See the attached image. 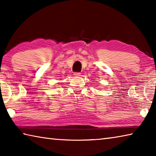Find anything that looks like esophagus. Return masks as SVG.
I'll return each mask as SVG.
<instances>
[{"mask_svg":"<svg viewBox=\"0 0 156 156\" xmlns=\"http://www.w3.org/2000/svg\"><path fill=\"white\" fill-rule=\"evenodd\" d=\"M73 75H74L75 76H80V72H74V73H73Z\"/></svg>","mask_w":156,"mask_h":156,"instance_id":"1","label":"esophagus"}]
</instances>
